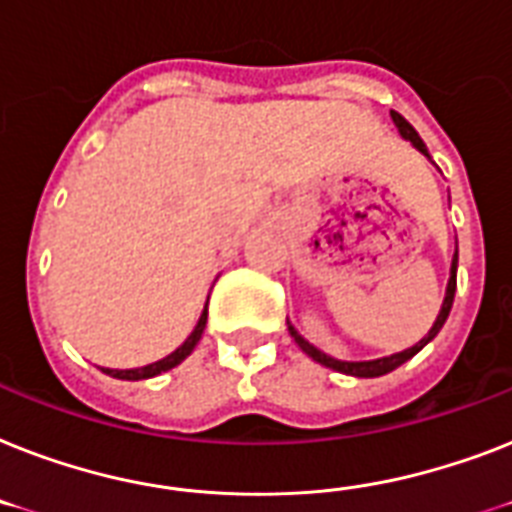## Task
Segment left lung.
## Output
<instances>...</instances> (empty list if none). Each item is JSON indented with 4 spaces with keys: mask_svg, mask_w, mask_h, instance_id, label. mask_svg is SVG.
I'll list each match as a JSON object with an SVG mask.
<instances>
[{
    "mask_svg": "<svg viewBox=\"0 0 512 512\" xmlns=\"http://www.w3.org/2000/svg\"><path fill=\"white\" fill-rule=\"evenodd\" d=\"M392 120H394V126H397V131H400V136L405 141H410L421 155H426L431 160L429 155V149H426V144H423V139L418 136V131H415L410 123H407L405 118H402L400 112H394L392 110ZM455 286H458V247H455V255H452V265H450V281H447V292H444V302H442V310H439V315H436V321L434 326L429 328V334L423 336L421 342L413 344V347H407V350L402 352H394V355L389 357H376V360H336V357L326 355V352H321L318 347H313V344L307 342L305 336L299 334L297 328L289 323V334L294 336V342L299 344V350L305 352L307 357H313L315 363H321L326 365V368H331V371H339V373H347V376H357V378H376V376H384V373H392L394 368H400L402 363H407L410 357L418 355V352L426 347V344L434 339L439 331H442L444 321H447V315H450L452 310V299H455Z\"/></svg>",
    "mask_w": 512,
    "mask_h": 512,
    "instance_id": "left-lung-1",
    "label": "left lung"
}]
</instances>
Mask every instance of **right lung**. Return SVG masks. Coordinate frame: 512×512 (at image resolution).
I'll use <instances>...</instances> for the list:
<instances>
[{
  "mask_svg": "<svg viewBox=\"0 0 512 512\" xmlns=\"http://www.w3.org/2000/svg\"><path fill=\"white\" fill-rule=\"evenodd\" d=\"M210 299V297H207ZM205 323H207V305L205 310H202V315H199L197 326H194V331H191L189 336H186V342L178 347V350H173L170 355H165L162 360H157V363H149L144 365V368H126V371H115V368H102V371L107 373V376L112 378H123V381H141V378H152V376H160V373L170 371V368H176V365H181L186 360V357L194 352V347H197V342L202 339V331H205Z\"/></svg>",
  "mask_w": 512,
  "mask_h": 512,
  "instance_id": "1",
  "label": "right lung"
}]
</instances>
